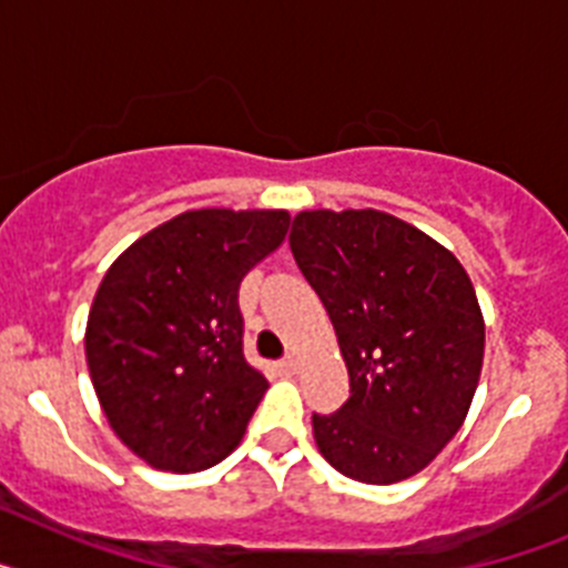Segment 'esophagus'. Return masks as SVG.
Returning <instances> with one entry per match:
<instances>
[{"label":"esophagus","instance_id":"obj_1","mask_svg":"<svg viewBox=\"0 0 568 568\" xmlns=\"http://www.w3.org/2000/svg\"><path fill=\"white\" fill-rule=\"evenodd\" d=\"M275 366H278V373L293 375L295 369H298V361H295V358H284V361H278V364H275Z\"/></svg>","mask_w":568,"mask_h":568}]
</instances>
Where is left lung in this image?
Listing matches in <instances>:
<instances>
[{
  "instance_id": "8db88e82",
  "label": "left lung",
  "mask_w": 568,
  "mask_h": 568,
  "mask_svg": "<svg viewBox=\"0 0 568 568\" xmlns=\"http://www.w3.org/2000/svg\"><path fill=\"white\" fill-rule=\"evenodd\" d=\"M290 250L327 307L349 400L313 415L318 453L361 484L389 486L433 464L469 413L486 324L464 264L381 210H301Z\"/></svg>"
}]
</instances>
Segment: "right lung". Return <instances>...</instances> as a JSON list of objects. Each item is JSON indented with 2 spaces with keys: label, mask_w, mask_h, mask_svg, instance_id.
<instances>
[{
  "label": "right lung",
  "mask_w": 568,
  "mask_h": 568,
  "mask_svg": "<svg viewBox=\"0 0 568 568\" xmlns=\"http://www.w3.org/2000/svg\"><path fill=\"white\" fill-rule=\"evenodd\" d=\"M287 210H184L110 264L84 329L115 438L162 471L227 458L267 393L241 349V278L284 244Z\"/></svg>",
  "instance_id": "right-lung-1"
}]
</instances>
